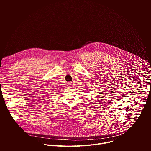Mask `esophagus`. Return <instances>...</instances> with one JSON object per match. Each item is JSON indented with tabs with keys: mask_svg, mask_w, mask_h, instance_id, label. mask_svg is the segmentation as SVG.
Instances as JSON below:
<instances>
[{
	"mask_svg": "<svg viewBox=\"0 0 151 151\" xmlns=\"http://www.w3.org/2000/svg\"><path fill=\"white\" fill-rule=\"evenodd\" d=\"M70 85H71V83H70V82H69L68 83V85H69V86H70Z\"/></svg>",
	"mask_w": 151,
	"mask_h": 151,
	"instance_id": "1",
	"label": "esophagus"
}]
</instances>
